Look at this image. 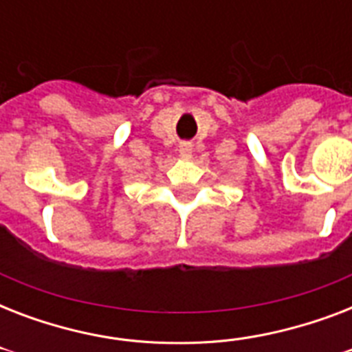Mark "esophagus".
Instances as JSON below:
<instances>
[{"mask_svg": "<svg viewBox=\"0 0 352 352\" xmlns=\"http://www.w3.org/2000/svg\"><path fill=\"white\" fill-rule=\"evenodd\" d=\"M179 155H181V157L184 160L192 159V144H190V142H182L181 146H179Z\"/></svg>", "mask_w": 352, "mask_h": 352, "instance_id": "1", "label": "esophagus"}]
</instances>
